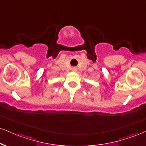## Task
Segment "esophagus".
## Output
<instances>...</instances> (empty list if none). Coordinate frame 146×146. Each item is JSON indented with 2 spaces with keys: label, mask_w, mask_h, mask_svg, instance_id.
<instances>
[{
  "label": "esophagus",
  "mask_w": 146,
  "mask_h": 146,
  "mask_svg": "<svg viewBox=\"0 0 146 146\" xmlns=\"http://www.w3.org/2000/svg\"><path fill=\"white\" fill-rule=\"evenodd\" d=\"M72 69H73V71H77V68L76 67H73V68H72Z\"/></svg>",
  "instance_id": "1"
}]
</instances>
